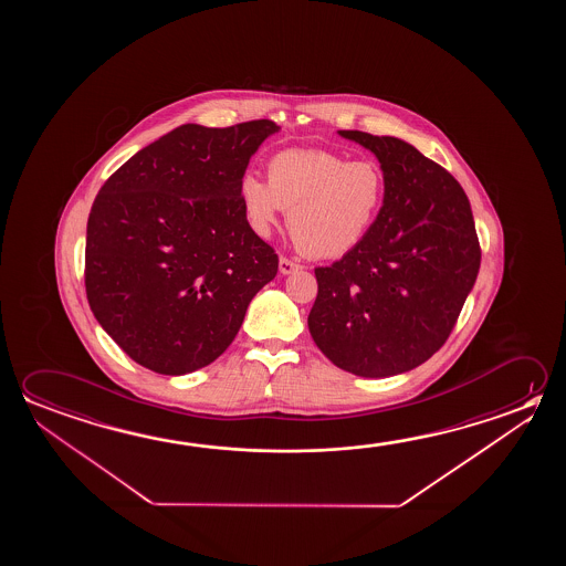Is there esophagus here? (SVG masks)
Returning <instances> with one entry per match:
<instances>
[{"instance_id": "34e87169", "label": "esophagus", "mask_w": 566, "mask_h": 566, "mask_svg": "<svg viewBox=\"0 0 566 566\" xmlns=\"http://www.w3.org/2000/svg\"><path fill=\"white\" fill-rule=\"evenodd\" d=\"M279 269L282 274H292V272H296L300 269V264L294 262V260L286 259V256H280Z\"/></svg>"}]
</instances>
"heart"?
I'll use <instances>...</instances> for the list:
<instances>
[{"mask_svg":"<svg viewBox=\"0 0 566 566\" xmlns=\"http://www.w3.org/2000/svg\"><path fill=\"white\" fill-rule=\"evenodd\" d=\"M242 213L260 237L286 227L310 259H337L365 241L387 201L385 169L369 158L325 149H284L266 161V184L247 174L239 184Z\"/></svg>","mask_w":566,"mask_h":566,"instance_id":"heart-1","label":"heart"}]
</instances>
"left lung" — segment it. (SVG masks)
<instances>
[{
  "label": "left lung",
  "mask_w": 566,
  "mask_h": 566,
  "mask_svg": "<svg viewBox=\"0 0 566 566\" xmlns=\"http://www.w3.org/2000/svg\"><path fill=\"white\" fill-rule=\"evenodd\" d=\"M339 134L377 156L387 201L361 244L315 269L307 325L343 371L390 377L444 345L478 279L482 249L470 201L450 171L402 139Z\"/></svg>",
  "instance_id": "8db88e82"
}]
</instances>
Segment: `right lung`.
I'll use <instances>...</instances> for the list:
<instances>
[{
    "instance_id": "add662e5",
    "label": "right lung",
    "mask_w": 566,
    "mask_h": 566,
    "mask_svg": "<svg viewBox=\"0 0 566 566\" xmlns=\"http://www.w3.org/2000/svg\"><path fill=\"white\" fill-rule=\"evenodd\" d=\"M280 128L184 124L112 174L86 224L84 286L124 353L161 375L213 363L241 329L279 254L242 213L251 156Z\"/></svg>"
}]
</instances>
